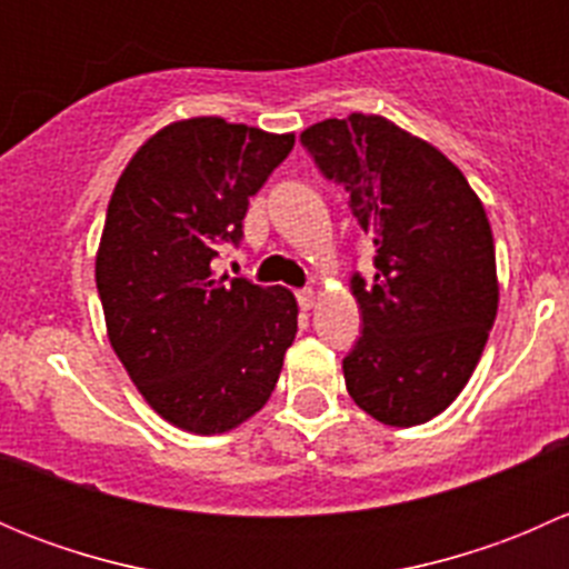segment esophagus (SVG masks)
<instances>
[{"instance_id":"1","label":"esophagus","mask_w":569,"mask_h":569,"mask_svg":"<svg viewBox=\"0 0 569 569\" xmlns=\"http://www.w3.org/2000/svg\"><path fill=\"white\" fill-rule=\"evenodd\" d=\"M297 302H300L302 311H311L313 302H317V291H313V289H302V291H297Z\"/></svg>"}]
</instances>
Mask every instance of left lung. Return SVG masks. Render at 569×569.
Returning <instances> with one entry per match:
<instances>
[{
	"label": "left lung",
	"mask_w": 569,
	"mask_h": 569,
	"mask_svg": "<svg viewBox=\"0 0 569 569\" xmlns=\"http://www.w3.org/2000/svg\"><path fill=\"white\" fill-rule=\"evenodd\" d=\"M375 242V280L352 274L363 330L343 358L347 391L388 427L443 412L473 375L498 311L496 244L457 164L380 114L300 134Z\"/></svg>",
	"instance_id": "obj_1"
}]
</instances>
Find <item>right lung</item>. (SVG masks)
<instances>
[{"label": "right lung", "instance_id": "1", "mask_svg": "<svg viewBox=\"0 0 569 569\" xmlns=\"http://www.w3.org/2000/svg\"><path fill=\"white\" fill-rule=\"evenodd\" d=\"M291 148L295 134L178 120L114 183L96 256L109 343L148 405L178 429L228 432L274 391L297 336L295 295L214 278L211 263L242 242L250 198Z\"/></svg>", "mask_w": 569, "mask_h": 569}]
</instances>
